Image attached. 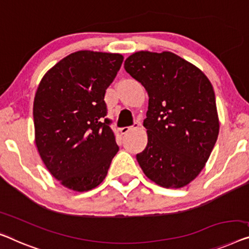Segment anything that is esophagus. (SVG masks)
Segmentation results:
<instances>
[{
	"label": "esophagus",
	"instance_id": "obj_1",
	"mask_svg": "<svg viewBox=\"0 0 249 249\" xmlns=\"http://www.w3.org/2000/svg\"><path fill=\"white\" fill-rule=\"evenodd\" d=\"M140 125H141V124L139 123V122H135V123L133 124V126H128V127H127V126H126V127H122V128L120 129V131H121L122 134H126V133H127L128 131H131V129H134V128L139 127Z\"/></svg>",
	"mask_w": 249,
	"mask_h": 249
}]
</instances>
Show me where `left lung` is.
Masks as SVG:
<instances>
[{
	"mask_svg": "<svg viewBox=\"0 0 249 249\" xmlns=\"http://www.w3.org/2000/svg\"><path fill=\"white\" fill-rule=\"evenodd\" d=\"M124 68L143 85L147 145L141 169L163 188H182L205 168L219 134L214 91L198 67L170 51H137Z\"/></svg>",
	"mask_w": 249,
	"mask_h": 249,
	"instance_id": "8db88e82",
	"label": "left lung"
}]
</instances>
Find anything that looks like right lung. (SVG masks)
<instances>
[{"mask_svg":"<svg viewBox=\"0 0 249 249\" xmlns=\"http://www.w3.org/2000/svg\"><path fill=\"white\" fill-rule=\"evenodd\" d=\"M123 59L120 53L77 51L48 70L36 89V145L48 171L70 190L101 184L118 152L104 98Z\"/></svg>","mask_w":249,"mask_h":249,"instance_id":"obj_1","label":"right lung"}]
</instances>
